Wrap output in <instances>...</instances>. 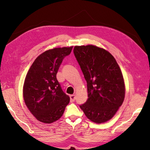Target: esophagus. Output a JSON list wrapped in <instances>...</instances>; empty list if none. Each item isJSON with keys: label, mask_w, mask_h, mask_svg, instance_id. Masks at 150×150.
Listing matches in <instances>:
<instances>
[{"label": "esophagus", "mask_w": 150, "mask_h": 150, "mask_svg": "<svg viewBox=\"0 0 150 150\" xmlns=\"http://www.w3.org/2000/svg\"><path fill=\"white\" fill-rule=\"evenodd\" d=\"M75 100V95H70V100H71V103L74 102Z\"/></svg>", "instance_id": "1"}]
</instances>
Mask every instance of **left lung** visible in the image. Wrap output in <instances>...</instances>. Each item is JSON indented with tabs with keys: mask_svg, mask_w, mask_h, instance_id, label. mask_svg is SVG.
<instances>
[{
	"mask_svg": "<svg viewBox=\"0 0 150 150\" xmlns=\"http://www.w3.org/2000/svg\"><path fill=\"white\" fill-rule=\"evenodd\" d=\"M73 53L87 84L88 99L80 108L91 121L105 122L113 117L124 99L120 67L110 53L95 45L75 46Z\"/></svg>",
	"mask_w": 150,
	"mask_h": 150,
	"instance_id": "left-lung-1",
	"label": "left lung"
}]
</instances>
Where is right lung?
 I'll return each mask as SVG.
<instances>
[{
  "mask_svg": "<svg viewBox=\"0 0 150 150\" xmlns=\"http://www.w3.org/2000/svg\"><path fill=\"white\" fill-rule=\"evenodd\" d=\"M73 47H58L40 55L28 72L24 81L25 104L38 120L52 123L59 119L69 103L57 79L58 69Z\"/></svg>",
  "mask_w": 150,
  "mask_h": 150,
  "instance_id": "1",
  "label": "right lung"
}]
</instances>
